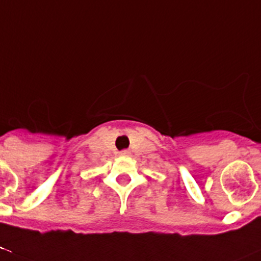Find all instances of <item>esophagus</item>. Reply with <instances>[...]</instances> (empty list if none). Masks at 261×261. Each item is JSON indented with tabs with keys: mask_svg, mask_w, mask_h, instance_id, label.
I'll use <instances>...</instances> for the list:
<instances>
[{
	"mask_svg": "<svg viewBox=\"0 0 261 261\" xmlns=\"http://www.w3.org/2000/svg\"><path fill=\"white\" fill-rule=\"evenodd\" d=\"M128 153H130V152H128V151L127 150H122L121 151V152H120V154H121V156H127V154Z\"/></svg>",
	"mask_w": 261,
	"mask_h": 261,
	"instance_id": "esophagus-1",
	"label": "esophagus"
}]
</instances>
